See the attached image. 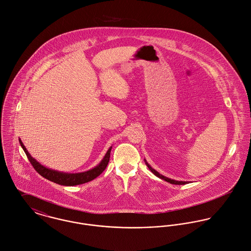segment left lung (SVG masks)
Listing matches in <instances>:
<instances>
[{"instance_id": "8db88e82", "label": "left lung", "mask_w": 251, "mask_h": 251, "mask_svg": "<svg viewBox=\"0 0 251 251\" xmlns=\"http://www.w3.org/2000/svg\"><path fill=\"white\" fill-rule=\"evenodd\" d=\"M144 162H145V165L148 167V168L151 170V172H152L154 175H156L157 177H159V178H161V179L167 181V182L170 183V184H173V185H185V184H189V182H187V181H176V180H173V179H169V178H167L166 176L160 174V173H159L157 170H155L154 168H152L151 166L147 163V161H146L145 159H144Z\"/></svg>"}]
</instances>
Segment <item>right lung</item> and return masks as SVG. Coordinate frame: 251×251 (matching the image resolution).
<instances>
[{"label": "right lung", "instance_id": "add662e5", "mask_svg": "<svg viewBox=\"0 0 251 251\" xmlns=\"http://www.w3.org/2000/svg\"><path fill=\"white\" fill-rule=\"evenodd\" d=\"M19 142H20L23 150L25 151L28 161L30 162L32 167H34V169L44 178H46L54 183H56L58 185H62V186H77V185L84 184V183H87V182L95 179L106 169V167L110 162V156H111V150H112V146H111L109 148V150L107 151L106 155L104 156L103 160L96 167H93L87 171H84V172L67 173V172H60V171H57L55 169H51V168L42 166L39 162H37L34 158H32L30 156L27 148L25 147V145L23 144V142L20 139H19Z\"/></svg>", "mask_w": 251, "mask_h": 251}]
</instances>
